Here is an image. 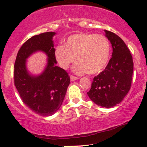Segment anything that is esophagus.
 I'll list each match as a JSON object with an SVG mask.
<instances>
[{"label": "esophagus", "instance_id": "34e87169", "mask_svg": "<svg viewBox=\"0 0 147 147\" xmlns=\"http://www.w3.org/2000/svg\"><path fill=\"white\" fill-rule=\"evenodd\" d=\"M79 78L77 77H75V76L73 75H70V80L72 81V82H73V81H75V80H77Z\"/></svg>", "mask_w": 147, "mask_h": 147}]
</instances>
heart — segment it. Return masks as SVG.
I'll return each mask as SVG.
<instances>
[{"mask_svg": "<svg viewBox=\"0 0 147 147\" xmlns=\"http://www.w3.org/2000/svg\"><path fill=\"white\" fill-rule=\"evenodd\" d=\"M55 57L63 69H68L75 61L72 70L77 75L97 74L102 72L110 59L111 44L102 34L80 32L70 36L64 45L55 49Z\"/></svg>", "mask_w": 147, "mask_h": 147, "instance_id": "heart-1", "label": "heart"}]
</instances>
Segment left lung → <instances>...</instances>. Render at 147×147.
<instances>
[{
	"label": "left lung",
	"mask_w": 147,
	"mask_h": 147,
	"mask_svg": "<svg viewBox=\"0 0 147 147\" xmlns=\"http://www.w3.org/2000/svg\"><path fill=\"white\" fill-rule=\"evenodd\" d=\"M104 32L112 45V57L104 70L94 77L87 94L97 105L111 108L122 102L131 88L133 61L122 38L112 32Z\"/></svg>",
	"instance_id": "left-lung-1"
}]
</instances>
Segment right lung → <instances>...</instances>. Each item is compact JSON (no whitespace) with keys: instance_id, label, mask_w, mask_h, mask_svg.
Wrapping results in <instances>:
<instances>
[{"instance_id":"1","label":"right lung","mask_w":147,"mask_h":147,"mask_svg":"<svg viewBox=\"0 0 147 147\" xmlns=\"http://www.w3.org/2000/svg\"><path fill=\"white\" fill-rule=\"evenodd\" d=\"M55 34L48 32L31 37L18 50L14 63V85L22 101L34 113L46 117L60 109L70 81L66 71L56 65L52 41ZM38 51L47 54L48 62L41 74L32 76L26 69V60Z\"/></svg>"}]
</instances>
